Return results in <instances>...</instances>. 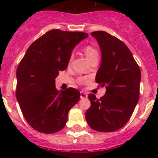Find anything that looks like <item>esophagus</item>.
I'll return each instance as SVG.
<instances>
[{
  "label": "esophagus",
  "mask_w": 158,
  "mask_h": 158,
  "mask_svg": "<svg viewBox=\"0 0 158 158\" xmlns=\"http://www.w3.org/2000/svg\"><path fill=\"white\" fill-rule=\"evenodd\" d=\"M88 96L87 93H84V92H81V99H85Z\"/></svg>",
  "instance_id": "obj_1"
}]
</instances>
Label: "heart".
Returning <instances> with one entry per match:
<instances>
[{
  "instance_id": "1",
  "label": "heart",
  "mask_w": 158,
  "mask_h": 158,
  "mask_svg": "<svg viewBox=\"0 0 158 158\" xmlns=\"http://www.w3.org/2000/svg\"><path fill=\"white\" fill-rule=\"evenodd\" d=\"M85 53L86 57H87V58L89 60H90L91 58H94L96 56H99L98 51H96L94 47H91V46H87L85 48Z\"/></svg>"
}]
</instances>
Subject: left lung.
Returning a JSON list of instances; mask_svg holds the SVG:
<instances>
[{
  "mask_svg": "<svg viewBox=\"0 0 158 158\" xmlns=\"http://www.w3.org/2000/svg\"><path fill=\"white\" fill-rule=\"evenodd\" d=\"M100 46L101 64L96 81L106 93L100 99L89 95L91 107L85 118L92 129L112 132L120 129L133 114L139 98L141 71L125 43L103 31L92 32Z\"/></svg>",
  "mask_w": 158,
  "mask_h": 158,
  "instance_id": "8db88e82",
  "label": "left lung"
}]
</instances>
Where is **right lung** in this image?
<instances>
[{"mask_svg":"<svg viewBox=\"0 0 158 158\" xmlns=\"http://www.w3.org/2000/svg\"><path fill=\"white\" fill-rule=\"evenodd\" d=\"M89 36L54 29L39 38L25 53L16 70V99L31 127L44 134L63 129L69 110L79 101L73 88L58 91L55 78L67 68L72 51Z\"/></svg>","mask_w":158,"mask_h":158,"instance_id":"obj_1","label":"right lung"}]
</instances>
